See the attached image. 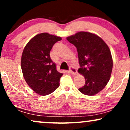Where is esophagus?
Here are the masks:
<instances>
[{"label": "esophagus", "mask_w": 130, "mask_h": 130, "mask_svg": "<svg viewBox=\"0 0 130 130\" xmlns=\"http://www.w3.org/2000/svg\"><path fill=\"white\" fill-rule=\"evenodd\" d=\"M70 72L71 74H77V73L76 68H75L74 67H70Z\"/></svg>", "instance_id": "34e87169"}]
</instances>
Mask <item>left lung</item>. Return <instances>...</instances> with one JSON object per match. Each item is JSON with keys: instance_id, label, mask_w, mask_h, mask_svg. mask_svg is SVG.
<instances>
[{"instance_id": "obj_1", "label": "left lung", "mask_w": 130, "mask_h": 130, "mask_svg": "<svg viewBox=\"0 0 130 130\" xmlns=\"http://www.w3.org/2000/svg\"><path fill=\"white\" fill-rule=\"evenodd\" d=\"M77 48L80 68L78 72L85 77V84L78 89L86 95H94L105 88L110 78L113 60L106 42L95 34L79 32L67 38Z\"/></svg>"}]
</instances>
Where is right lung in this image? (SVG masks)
Masks as SVG:
<instances>
[{
    "label": "right lung",
    "instance_id": "1",
    "mask_svg": "<svg viewBox=\"0 0 130 130\" xmlns=\"http://www.w3.org/2000/svg\"><path fill=\"white\" fill-rule=\"evenodd\" d=\"M62 38L48 33L38 34L24 47L21 67L24 80L38 94L47 95L59 86L63 74L56 70L50 52L54 44Z\"/></svg>",
    "mask_w": 130,
    "mask_h": 130
}]
</instances>
